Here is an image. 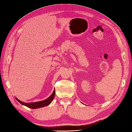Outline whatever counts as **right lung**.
Segmentation results:
<instances>
[{
	"mask_svg": "<svg viewBox=\"0 0 132 132\" xmlns=\"http://www.w3.org/2000/svg\"><path fill=\"white\" fill-rule=\"evenodd\" d=\"M55 90L54 89L52 95H51V96L45 100H43V101L37 102H33V103H25V102H23L20 100H19L17 99V98H15L20 104H21L22 105H23L29 108L37 109V108H43L44 106H46L49 105L51 102H52L54 98V96H55Z\"/></svg>",
	"mask_w": 132,
	"mask_h": 132,
	"instance_id": "add662e5",
	"label": "right lung"
}]
</instances>
